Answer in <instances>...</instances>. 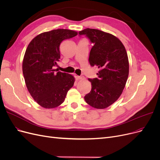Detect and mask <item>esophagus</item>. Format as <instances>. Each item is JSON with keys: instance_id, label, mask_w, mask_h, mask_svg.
<instances>
[{"instance_id": "34e87169", "label": "esophagus", "mask_w": 160, "mask_h": 160, "mask_svg": "<svg viewBox=\"0 0 160 160\" xmlns=\"http://www.w3.org/2000/svg\"><path fill=\"white\" fill-rule=\"evenodd\" d=\"M77 78H78V80H85V78L84 76H77Z\"/></svg>"}]
</instances>
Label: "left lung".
<instances>
[{"instance_id": "8db88e82", "label": "left lung", "mask_w": 160, "mask_h": 160, "mask_svg": "<svg viewBox=\"0 0 160 160\" xmlns=\"http://www.w3.org/2000/svg\"><path fill=\"white\" fill-rule=\"evenodd\" d=\"M78 33L93 44L89 62L99 69L98 78L88 79L92 90L84 99L94 108H107L120 97L126 85L129 63L125 47L115 35L99 29L86 28Z\"/></svg>"}]
</instances>
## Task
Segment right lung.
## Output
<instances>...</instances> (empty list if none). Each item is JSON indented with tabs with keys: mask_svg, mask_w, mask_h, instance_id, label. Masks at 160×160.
Wrapping results in <instances>:
<instances>
[{
	"mask_svg": "<svg viewBox=\"0 0 160 160\" xmlns=\"http://www.w3.org/2000/svg\"><path fill=\"white\" fill-rule=\"evenodd\" d=\"M77 34L70 29H54L39 34L27 47L22 62L23 74L29 93L41 107H58L74 85L72 75L60 71L55 72L53 68L61 57L62 41Z\"/></svg>",
	"mask_w": 160,
	"mask_h": 160,
	"instance_id": "right-lung-1",
	"label": "right lung"
}]
</instances>
